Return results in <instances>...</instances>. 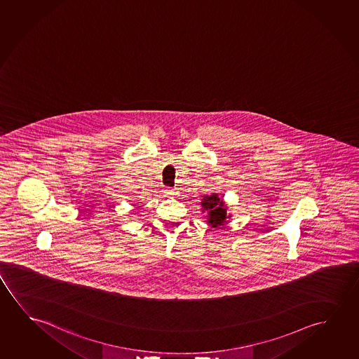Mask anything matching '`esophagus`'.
Here are the masks:
<instances>
[{
	"label": "esophagus",
	"instance_id": "34e87169",
	"mask_svg": "<svg viewBox=\"0 0 359 359\" xmlns=\"http://www.w3.org/2000/svg\"><path fill=\"white\" fill-rule=\"evenodd\" d=\"M167 194H170V196H175V194H177L176 189H168L167 191Z\"/></svg>",
	"mask_w": 359,
	"mask_h": 359
}]
</instances>
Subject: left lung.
Here are the masks:
<instances>
[{
	"mask_svg": "<svg viewBox=\"0 0 359 359\" xmlns=\"http://www.w3.org/2000/svg\"><path fill=\"white\" fill-rule=\"evenodd\" d=\"M227 211L228 207L224 203L223 196L221 197L218 194H212L202 198L201 212L205 215V222L212 228H219L229 222L232 215Z\"/></svg>",
	"mask_w": 359,
	"mask_h": 359,
	"instance_id": "8db88e82",
	"label": "left lung"
}]
</instances>
